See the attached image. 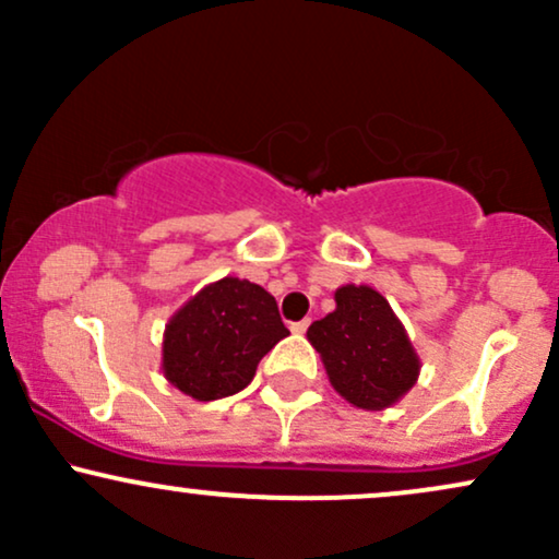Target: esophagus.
Listing matches in <instances>:
<instances>
[{
    "instance_id": "34e87169",
    "label": "esophagus",
    "mask_w": 559,
    "mask_h": 559,
    "mask_svg": "<svg viewBox=\"0 0 559 559\" xmlns=\"http://www.w3.org/2000/svg\"><path fill=\"white\" fill-rule=\"evenodd\" d=\"M307 325H310V320H299V323H292V333H297V336H301V333L307 331Z\"/></svg>"
}]
</instances>
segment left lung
<instances>
[{"label": "left lung", "mask_w": 559, "mask_h": 559, "mask_svg": "<svg viewBox=\"0 0 559 559\" xmlns=\"http://www.w3.org/2000/svg\"><path fill=\"white\" fill-rule=\"evenodd\" d=\"M336 310L307 329L331 386L352 407L386 409L418 383L420 357L383 294L338 286Z\"/></svg>", "instance_id": "left-lung-1"}]
</instances>
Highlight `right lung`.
<instances>
[{
  "instance_id": "right-lung-1",
  "label": "right lung",
  "mask_w": 559,
  "mask_h": 559,
  "mask_svg": "<svg viewBox=\"0 0 559 559\" xmlns=\"http://www.w3.org/2000/svg\"><path fill=\"white\" fill-rule=\"evenodd\" d=\"M288 329L265 288L226 278L197 292L163 333V373L197 402H213L249 386L258 362Z\"/></svg>"
}]
</instances>
